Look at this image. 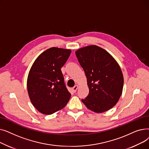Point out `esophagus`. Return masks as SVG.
<instances>
[{
	"label": "esophagus",
	"instance_id": "esophagus-1",
	"mask_svg": "<svg viewBox=\"0 0 149 149\" xmlns=\"http://www.w3.org/2000/svg\"><path fill=\"white\" fill-rule=\"evenodd\" d=\"M78 88H79V86H78L77 85H75V86H74L72 88V90H73V91L75 92H76L77 91V89H78Z\"/></svg>",
	"mask_w": 149,
	"mask_h": 149
}]
</instances>
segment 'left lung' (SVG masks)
Listing matches in <instances>:
<instances>
[{
	"label": "left lung",
	"mask_w": 149,
	"mask_h": 149,
	"mask_svg": "<svg viewBox=\"0 0 149 149\" xmlns=\"http://www.w3.org/2000/svg\"><path fill=\"white\" fill-rule=\"evenodd\" d=\"M75 55L86 76L89 89L82 102L96 113L112 108L122 94L124 84L118 63L108 52L96 45L78 49Z\"/></svg>",
	"instance_id": "8db88e82"
}]
</instances>
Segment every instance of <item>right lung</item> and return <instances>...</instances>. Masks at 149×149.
<instances>
[{"instance_id": "1", "label": "right lung", "mask_w": 149, "mask_h": 149, "mask_svg": "<svg viewBox=\"0 0 149 149\" xmlns=\"http://www.w3.org/2000/svg\"><path fill=\"white\" fill-rule=\"evenodd\" d=\"M71 50L52 47L42 52L31 66L27 89L31 103L38 111L51 115L63 108L70 97L61 68Z\"/></svg>"}]
</instances>
